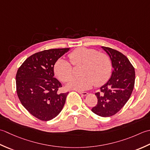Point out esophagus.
<instances>
[{
	"label": "esophagus",
	"mask_w": 150,
	"mask_h": 150,
	"mask_svg": "<svg viewBox=\"0 0 150 150\" xmlns=\"http://www.w3.org/2000/svg\"><path fill=\"white\" fill-rule=\"evenodd\" d=\"M78 93H79V94H80L81 95H82V96H87V94H88V93H87V92H80V91H78Z\"/></svg>",
	"instance_id": "34e87169"
}]
</instances>
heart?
I'll return each mask as SVG.
<instances>
[{"instance_id": "heart-1", "label": "heart", "mask_w": 150, "mask_h": 150, "mask_svg": "<svg viewBox=\"0 0 150 150\" xmlns=\"http://www.w3.org/2000/svg\"><path fill=\"white\" fill-rule=\"evenodd\" d=\"M74 65H83L80 77L74 78L67 84L68 88L83 91L92 87L100 86L109 79L111 72V63L109 57L94 49L80 47L69 55ZM55 74L61 81H69L73 75L71 64L64 59H58L54 67Z\"/></svg>"}]
</instances>
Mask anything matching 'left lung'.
Segmentation results:
<instances>
[{
	"instance_id": "obj_1",
	"label": "left lung",
	"mask_w": 150,
	"mask_h": 150,
	"mask_svg": "<svg viewBox=\"0 0 150 150\" xmlns=\"http://www.w3.org/2000/svg\"><path fill=\"white\" fill-rule=\"evenodd\" d=\"M111 61L112 71L109 80L96 93L98 103L92 109L96 115L109 117L115 115L129 99L135 85V69L123 54L102 47Z\"/></svg>"
}]
</instances>
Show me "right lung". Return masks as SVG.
<instances>
[{
	"instance_id": "add662e5",
	"label": "right lung",
	"mask_w": 150,
	"mask_h": 150,
	"mask_svg": "<svg viewBox=\"0 0 150 150\" xmlns=\"http://www.w3.org/2000/svg\"><path fill=\"white\" fill-rule=\"evenodd\" d=\"M70 48L46 50L27 58L16 74L17 96L33 117L48 121L56 117L69 93L58 94L62 83L54 78V67Z\"/></svg>"
}]
</instances>
